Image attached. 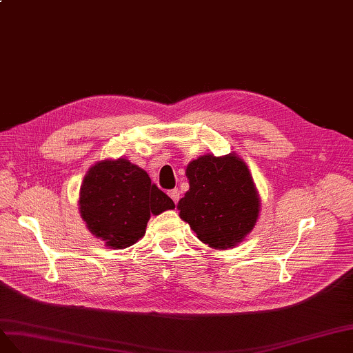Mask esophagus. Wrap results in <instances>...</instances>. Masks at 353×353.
<instances>
[{"label": "esophagus", "mask_w": 353, "mask_h": 353, "mask_svg": "<svg viewBox=\"0 0 353 353\" xmlns=\"http://www.w3.org/2000/svg\"><path fill=\"white\" fill-rule=\"evenodd\" d=\"M168 195H170V198H171V199L174 201V204H177V203H179V190H177V189L170 190Z\"/></svg>", "instance_id": "34e87169"}]
</instances>
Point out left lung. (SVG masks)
Segmentation results:
<instances>
[{"mask_svg": "<svg viewBox=\"0 0 353 353\" xmlns=\"http://www.w3.org/2000/svg\"><path fill=\"white\" fill-rule=\"evenodd\" d=\"M189 190L179 201L180 217L204 244L229 248L253 229L259 196L247 165L235 155H204L186 168Z\"/></svg>", "mask_w": 353, "mask_h": 353, "instance_id": "obj_1", "label": "left lung"}]
</instances>
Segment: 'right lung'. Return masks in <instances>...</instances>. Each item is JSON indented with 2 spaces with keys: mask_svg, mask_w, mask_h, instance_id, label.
Listing matches in <instances>:
<instances>
[{
  "mask_svg": "<svg viewBox=\"0 0 353 353\" xmlns=\"http://www.w3.org/2000/svg\"><path fill=\"white\" fill-rule=\"evenodd\" d=\"M145 170L127 159L102 161L88 170L79 195V211L90 232L110 248H127L145 235L150 214L173 210Z\"/></svg>",
  "mask_w": 353,
  "mask_h": 353,
  "instance_id": "right-lung-1",
  "label": "right lung"
}]
</instances>
